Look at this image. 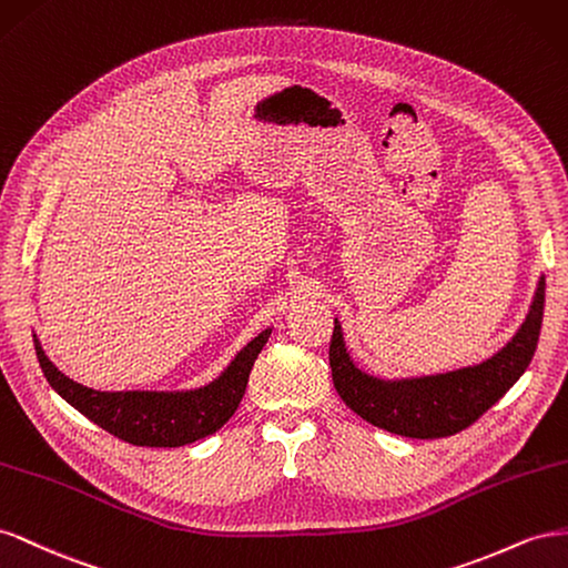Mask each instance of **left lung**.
<instances>
[{"mask_svg": "<svg viewBox=\"0 0 568 568\" xmlns=\"http://www.w3.org/2000/svg\"><path fill=\"white\" fill-rule=\"evenodd\" d=\"M542 310L545 275L536 285L524 323L505 347L480 364L409 378H383L356 364L345 343L343 323L335 318L328 352L335 390L356 416L387 433L418 440L455 435L471 426L524 376L538 347Z\"/></svg>", "mask_w": 568, "mask_h": 568, "instance_id": "obj_1", "label": "left lung"}]
</instances>
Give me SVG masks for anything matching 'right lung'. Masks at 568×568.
<instances>
[{
    "label": "right lung",
    "instance_id": "1",
    "mask_svg": "<svg viewBox=\"0 0 568 568\" xmlns=\"http://www.w3.org/2000/svg\"><path fill=\"white\" fill-rule=\"evenodd\" d=\"M271 331L266 328L252 337L214 381L190 390H94L59 371L44 354L36 333L32 339H36L40 368L52 390L92 424L131 445L183 447L216 433L235 414L247 390L252 366L268 343Z\"/></svg>",
    "mask_w": 568,
    "mask_h": 568
}]
</instances>
